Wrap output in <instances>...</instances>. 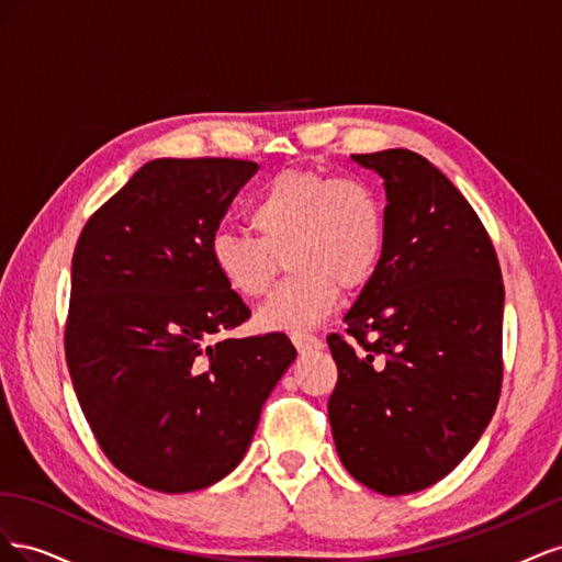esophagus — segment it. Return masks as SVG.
Masks as SVG:
<instances>
[{
  "label": "esophagus",
  "instance_id": "esophagus-1",
  "mask_svg": "<svg viewBox=\"0 0 562 562\" xmlns=\"http://www.w3.org/2000/svg\"><path fill=\"white\" fill-rule=\"evenodd\" d=\"M291 339H293V345H295V349H297L300 353L323 349V342H321V339H318V337H314V335H307V333H293V335H291Z\"/></svg>",
  "mask_w": 562,
  "mask_h": 562
}]
</instances>
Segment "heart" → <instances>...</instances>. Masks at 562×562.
I'll return each instance as SVG.
<instances>
[{
    "label": "heart",
    "mask_w": 562,
    "mask_h": 562,
    "mask_svg": "<svg viewBox=\"0 0 562 562\" xmlns=\"http://www.w3.org/2000/svg\"><path fill=\"white\" fill-rule=\"evenodd\" d=\"M260 239L215 232L209 252L217 277L234 295L267 293L281 260L293 271L258 312V326L304 333L326 318L339 297L366 285L384 250V213L361 180L291 168L267 182L248 211Z\"/></svg>",
    "instance_id": "heart-1"
}]
</instances>
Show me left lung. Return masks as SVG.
Here are the masks:
<instances>
[{
	"label": "left lung",
	"instance_id": "8db88e82",
	"mask_svg": "<svg viewBox=\"0 0 562 562\" xmlns=\"http://www.w3.org/2000/svg\"><path fill=\"white\" fill-rule=\"evenodd\" d=\"M384 180V250L328 335V417L339 459L380 495L438 483L479 443L502 391L504 285L457 187L411 149L353 155Z\"/></svg>",
	"mask_w": 562,
	"mask_h": 562
}]
</instances>
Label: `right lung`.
Listing matches in <instances>:
<instances>
[{
  "instance_id": "obj_1",
  "label": "right lung",
  "mask_w": 562,
  "mask_h": 562,
  "mask_svg": "<svg viewBox=\"0 0 562 562\" xmlns=\"http://www.w3.org/2000/svg\"><path fill=\"white\" fill-rule=\"evenodd\" d=\"M258 171L239 159H155L83 227L65 328L79 405L110 462L149 490L194 492L244 459L295 347L225 339L250 316L211 239Z\"/></svg>"
}]
</instances>
